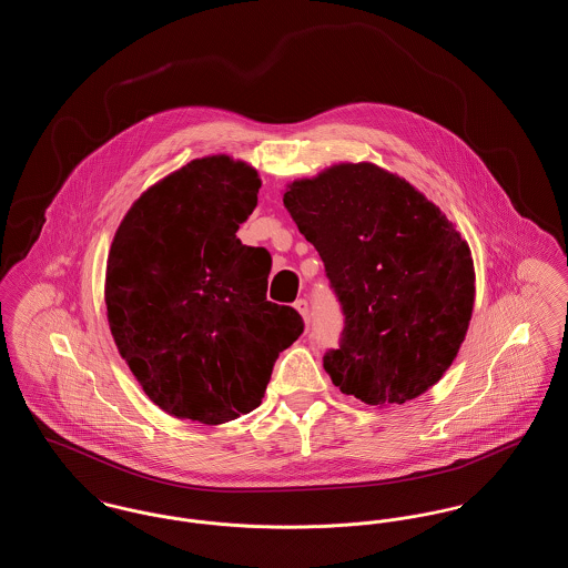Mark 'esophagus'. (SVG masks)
Returning a JSON list of instances; mask_svg holds the SVG:
<instances>
[{"instance_id":"1","label":"esophagus","mask_w":568,"mask_h":568,"mask_svg":"<svg viewBox=\"0 0 568 568\" xmlns=\"http://www.w3.org/2000/svg\"><path fill=\"white\" fill-rule=\"evenodd\" d=\"M294 306H296L297 313L302 315L304 324L308 325V322H311V317H308V302H306V300H296Z\"/></svg>"}]
</instances>
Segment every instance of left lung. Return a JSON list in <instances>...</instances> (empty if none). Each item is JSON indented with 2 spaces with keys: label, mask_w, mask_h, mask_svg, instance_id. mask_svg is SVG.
I'll return each mask as SVG.
<instances>
[{
  "label": "left lung",
  "mask_w": 568,
  "mask_h": 568,
  "mask_svg": "<svg viewBox=\"0 0 568 568\" xmlns=\"http://www.w3.org/2000/svg\"><path fill=\"white\" fill-rule=\"evenodd\" d=\"M343 304L325 373L373 406L405 405L452 366L475 304L468 243L422 191L375 163H336L283 193Z\"/></svg>",
  "instance_id": "1"
}]
</instances>
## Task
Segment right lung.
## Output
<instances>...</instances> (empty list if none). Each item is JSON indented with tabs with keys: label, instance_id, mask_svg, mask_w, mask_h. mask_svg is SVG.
I'll return each instance as SVG.
<instances>
[{
	"label": "right lung",
	"instance_id": "1",
	"mask_svg": "<svg viewBox=\"0 0 568 568\" xmlns=\"http://www.w3.org/2000/svg\"><path fill=\"white\" fill-rule=\"evenodd\" d=\"M257 170L227 155L183 165L123 216L106 264L114 345L144 394L179 419L219 426L257 408L296 308L266 300L271 255L236 232Z\"/></svg>",
	"mask_w": 568,
	"mask_h": 568
}]
</instances>
